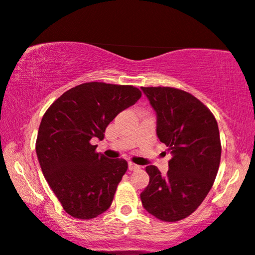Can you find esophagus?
Wrapping results in <instances>:
<instances>
[{
  "label": "esophagus",
  "mask_w": 255,
  "mask_h": 255,
  "mask_svg": "<svg viewBox=\"0 0 255 255\" xmlns=\"http://www.w3.org/2000/svg\"><path fill=\"white\" fill-rule=\"evenodd\" d=\"M128 169H129L130 171L138 170V169H140V165H137V164H134V163L129 162V163H128Z\"/></svg>",
  "instance_id": "obj_1"
}]
</instances>
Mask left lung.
<instances>
[{
	"label": "left lung",
	"mask_w": 255,
	"mask_h": 255,
	"mask_svg": "<svg viewBox=\"0 0 255 255\" xmlns=\"http://www.w3.org/2000/svg\"><path fill=\"white\" fill-rule=\"evenodd\" d=\"M156 113V134L169 148L167 175L148 165L143 208L163 222L191 215L208 196L218 172L222 145L218 124L204 104L172 87H141Z\"/></svg>",
	"instance_id": "8db88e82"
}]
</instances>
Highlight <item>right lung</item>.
Segmentation results:
<instances>
[{
	"label": "right lung",
	"mask_w": 255,
	"mask_h": 255,
	"mask_svg": "<svg viewBox=\"0 0 255 255\" xmlns=\"http://www.w3.org/2000/svg\"><path fill=\"white\" fill-rule=\"evenodd\" d=\"M141 98L129 85L85 83L66 91L45 112L36 154L46 182L63 209L78 219L96 218L113 202L128 164L96 152L110 122Z\"/></svg>",
	"instance_id": "right-lung-1"
}]
</instances>
